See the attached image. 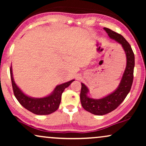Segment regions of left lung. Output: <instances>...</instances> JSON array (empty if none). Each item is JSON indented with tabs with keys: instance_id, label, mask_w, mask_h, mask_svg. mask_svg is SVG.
Listing matches in <instances>:
<instances>
[{
	"instance_id": "8db88e82",
	"label": "left lung",
	"mask_w": 146,
	"mask_h": 146,
	"mask_svg": "<svg viewBox=\"0 0 146 146\" xmlns=\"http://www.w3.org/2000/svg\"><path fill=\"white\" fill-rule=\"evenodd\" d=\"M110 38L115 40L122 46L126 56V66L120 83L114 92L100 99H94L88 96L89 90L86 86L81 83L80 101L83 108L94 115H103L108 113L120 105L131 90L133 79V69L135 65L134 54L131 46L119 34L104 28Z\"/></svg>"
}]
</instances>
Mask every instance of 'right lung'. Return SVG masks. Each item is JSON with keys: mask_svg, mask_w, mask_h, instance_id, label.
Returning <instances> with one entry per match:
<instances>
[{"mask_svg": "<svg viewBox=\"0 0 146 146\" xmlns=\"http://www.w3.org/2000/svg\"><path fill=\"white\" fill-rule=\"evenodd\" d=\"M12 86L16 98L23 106L28 110L37 115H48L54 112L58 108L61 102L62 94L74 80L56 86L54 91L48 96L35 98L25 94L17 86L14 80L12 66L10 69Z\"/></svg>", "mask_w": 146, "mask_h": 146, "instance_id": "right-lung-1", "label": "right lung"}]
</instances>
